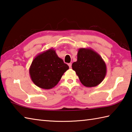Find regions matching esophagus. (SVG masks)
<instances>
[{
	"instance_id": "esophagus-1",
	"label": "esophagus",
	"mask_w": 132,
	"mask_h": 132,
	"mask_svg": "<svg viewBox=\"0 0 132 132\" xmlns=\"http://www.w3.org/2000/svg\"><path fill=\"white\" fill-rule=\"evenodd\" d=\"M71 64H71V63H69V64H68V65H69V68H71Z\"/></svg>"
}]
</instances>
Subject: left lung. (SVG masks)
Wrapping results in <instances>:
<instances>
[{
    "mask_svg": "<svg viewBox=\"0 0 132 132\" xmlns=\"http://www.w3.org/2000/svg\"><path fill=\"white\" fill-rule=\"evenodd\" d=\"M82 84L87 87H95L104 79L106 66L100 54L90 48H80L77 61L72 64Z\"/></svg>",
    "mask_w": 132,
    "mask_h": 132,
    "instance_id": "obj_1",
    "label": "left lung"
}]
</instances>
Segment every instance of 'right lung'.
I'll list each match as a JSON object with an SVG mask.
<instances>
[{
	"mask_svg": "<svg viewBox=\"0 0 132 132\" xmlns=\"http://www.w3.org/2000/svg\"><path fill=\"white\" fill-rule=\"evenodd\" d=\"M69 68L68 64L58 57L55 50L50 48L39 54L34 59L29 74L32 81L38 87L50 89L58 84Z\"/></svg>",
	"mask_w": 132,
	"mask_h": 132,
	"instance_id": "1",
	"label": "right lung"
}]
</instances>
